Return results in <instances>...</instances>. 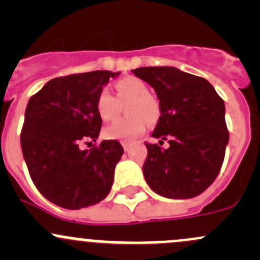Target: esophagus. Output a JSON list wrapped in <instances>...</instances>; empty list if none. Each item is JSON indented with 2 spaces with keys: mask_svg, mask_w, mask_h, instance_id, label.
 <instances>
[{
  "mask_svg": "<svg viewBox=\"0 0 260 260\" xmlns=\"http://www.w3.org/2000/svg\"><path fill=\"white\" fill-rule=\"evenodd\" d=\"M122 146H123V149H124L125 152H128V149H129V143H128V142H122Z\"/></svg>",
  "mask_w": 260,
  "mask_h": 260,
  "instance_id": "34e87169",
  "label": "esophagus"
}]
</instances>
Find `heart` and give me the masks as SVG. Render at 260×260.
<instances>
[{
  "label": "heart",
  "instance_id": "heart-1",
  "mask_svg": "<svg viewBox=\"0 0 260 260\" xmlns=\"http://www.w3.org/2000/svg\"><path fill=\"white\" fill-rule=\"evenodd\" d=\"M117 98L108 89H102L95 101L96 113L104 122L114 119L119 103L127 104L125 113L129 117L115 120L104 129L108 140L133 141L146 131V122L152 124L159 117L158 102L149 95V88L145 81L136 77L122 78L115 83Z\"/></svg>",
  "mask_w": 260,
  "mask_h": 260
}]
</instances>
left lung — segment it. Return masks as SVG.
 <instances>
[{"mask_svg":"<svg viewBox=\"0 0 260 260\" xmlns=\"http://www.w3.org/2000/svg\"><path fill=\"white\" fill-rule=\"evenodd\" d=\"M157 94L159 112L152 137L146 143L143 176L149 187L167 199H191L214 182L221 169L229 132L225 104L204 78L174 67H147L132 70Z\"/></svg>","mask_w":260,"mask_h":260,"instance_id":"1","label":"left lung"}]
</instances>
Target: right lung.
I'll use <instances>...</instances> for the list:
<instances>
[{
    "label": "right lung",
    "instance_id": "add662e5",
    "mask_svg": "<svg viewBox=\"0 0 260 260\" xmlns=\"http://www.w3.org/2000/svg\"><path fill=\"white\" fill-rule=\"evenodd\" d=\"M120 73L95 70L51 79L28 101L21 148L36 188L70 210L101 203L111 191L123 147L115 140L83 149L98 138L99 91Z\"/></svg>",
    "mask_w": 260,
    "mask_h": 260
}]
</instances>
